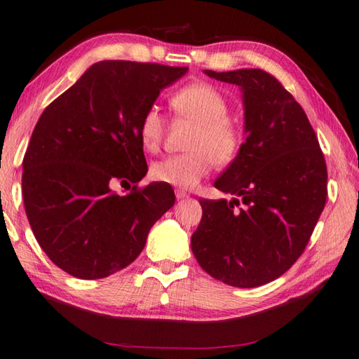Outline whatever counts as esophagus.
<instances>
[{"instance_id": "obj_1", "label": "esophagus", "mask_w": 359, "mask_h": 359, "mask_svg": "<svg viewBox=\"0 0 359 359\" xmlns=\"http://www.w3.org/2000/svg\"><path fill=\"white\" fill-rule=\"evenodd\" d=\"M175 196H177V200H186V198H189V195L184 192V190H180V189L175 190Z\"/></svg>"}]
</instances>
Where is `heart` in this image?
<instances>
[{
  "mask_svg": "<svg viewBox=\"0 0 359 359\" xmlns=\"http://www.w3.org/2000/svg\"><path fill=\"white\" fill-rule=\"evenodd\" d=\"M170 107L180 118L194 122L186 142L189 151L156 161L150 169V177L173 187L192 189L208 177L215 163H231L240 147V135L228 119V102L209 83L181 88L172 96ZM137 135L145 151L159 150L164 121L156 108H149L142 114Z\"/></svg>",
  "mask_w": 359,
  "mask_h": 359,
  "instance_id": "heart-1",
  "label": "heart"
}]
</instances>
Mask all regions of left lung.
Segmentation results:
<instances>
[{
  "label": "left lung",
  "instance_id": "left-lung-1",
  "mask_svg": "<svg viewBox=\"0 0 359 359\" xmlns=\"http://www.w3.org/2000/svg\"><path fill=\"white\" fill-rule=\"evenodd\" d=\"M204 74L237 85L245 142L214 186L231 201L200 200L190 246L200 266L232 287L254 288L292 266L327 200V167L302 107L262 69Z\"/></svg>",
  "mask_w": 359,
  "mask_h": 359
}]
</instances>
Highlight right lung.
I'll list each match as a JSON object with an SVG mask.
<instances>
[{
  "mask_svg": "<svg viewBox=\"0 0 359 359\" xmlns=\"http://www.w3.org/2000/svg\"><path fill=\"white\" fill-rule=\"evenodd\" d=\"M187 69L94 63L40 116L23 159L25 209L41 250L63 271L94 280L128 266L175 204L164 182L126 195L113 184L145 177L139 122Z\"/></svg>",
  "mask_w": 359,
  "mask_h": 359,
  "instance_id": "obj_1",
  "label": "right lung"
}]
</instances>
